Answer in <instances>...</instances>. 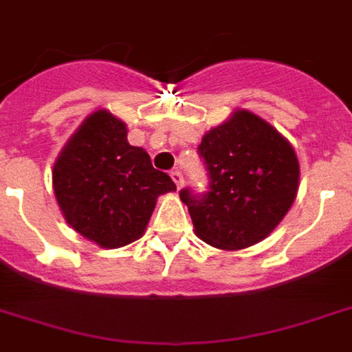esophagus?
<instances>
[{
    "label": "esophagus",
    "mask_w": 352,
    "mask_h": 352,
    "mask_svg": "<svg viewBox=\"0 0 352 352\" xmlns=\"http://www.w3.org/2000/svg\"><path fill=\"white\" fill-rule=\"evenodd\" d=\"M171 179H173V183L177 184V188H181V186H183L184 179H183V173H181L179 169H173V171H171Z\"/></svg>",
    "instance_id": "esophagus-1"
}]
</instances>
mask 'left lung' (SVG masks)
I'll use <instances>...</instances> for the list:
<instances>
[{
    "label": "left lung",
    "mask_w": 352,
    "mask_h": 352,
    "mask_svg": "<svg viewBox=\"0 0 352 352\" xmlns=\"http://www.w3.org/2000/svg\"><path fill=\"white\" fill-rule=\"evenodd\" d=\"M197 155L209 186L183 188L196 235L210 246L242 250L282 222L298 190V160L291 143L252 111L239 110L203 136Z\"/></svg>",
    "instance_id": "left-lung-1"
}]
</instances>
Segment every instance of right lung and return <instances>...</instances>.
<instances>
[{"label": "right lung", "instance_id": "add662e5", "mask_svg": "<svg viewBox=\"0 0 352 352\" xmlns=\"http://www.w3.org/2000/svg\"><path fill=\"white\" fill-rule=\"evenodd\" d=\"M52 181L70 228L102 248H121L140 239L156 197L177 190L142 147L130 145L126 124L104 110L87 117L70 138Z\"/></svg>", "mask_w": 352, "mask_h": 352}]
</instances>
